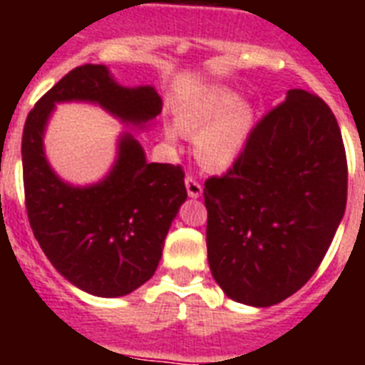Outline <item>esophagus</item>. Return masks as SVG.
I'll list each match as a JSON object with an SVG mask.
<instances>
[{"label": "esophagus", "mask_w": 365, "mask_h": 365, "mask_svg": "<svg viewBox=\"0 0 365 365\" xmlns=\"http://www.w3.org/2000/svg\"><path fill=\"white\" fill-rule=\"evenodd\" d=\"M185 189H187V195L191 199H199L200 195H202V185L191 176L185 178Z\"/></svg>", "instance_id": "esophagus-1"}]
</instances>
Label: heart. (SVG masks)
Wrapping results in <instances>:
<instances>
[{"label":"heart","instance_id":"b5f03b06","mask_svg":"<svg viewBox=\"0 0 365 365\" xmlns=\"http://www.w3.org/2000/svg\"><path fill=\"white\" fill-rule=\"evenodd\" d=\"M178 126L195 136V155L200 165L208 170H223L235 165L248 148L255 110L233 91L214 88L199 94L180 111ZM168 140L176 142V132L168 130Z\"/></svg>","mask_w":365,"mask_h":365}]
</instances>
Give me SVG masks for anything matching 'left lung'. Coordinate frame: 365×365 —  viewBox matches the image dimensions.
Returning a JSON list of instances; mask_svg holds the SVG:
<instances>
[{
  "mask_svg": "<svg viewBox=\"0 0 365 365\" xmlns=\"http://www.w3.org/2000/svg\"><path fill=\"white\" fill-rule=\"evenodd\" d=\"M208 265L229 299L277 305L314 274L346 206L337 119L292 88L254 128L233 168L205 183Z\"/></svg>",
  "mask_w": 365,
  "mask_h": 365,
  "instance_id": "obj_1",
  "label": "left lung"
}]
</instances>
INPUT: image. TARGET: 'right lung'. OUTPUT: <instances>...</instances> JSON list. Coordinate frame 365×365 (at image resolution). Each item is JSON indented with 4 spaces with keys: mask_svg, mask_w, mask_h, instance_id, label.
Masks as SVG:
<instances>
[{
    "mask_svg": "<svg viewBox=\"0 0 365 365\" xmlns=\"http://www.w3.org/2000/svg\"><path fill=\"white\" fill-rule=\"evenodd\" d=\"M100 106L130 130H145L163 110L151 85L123 87L102 64L64 76L30 111L22 134L26 210L53 267L96 297H121L153 277L180 206L183 170L148 163L142 143L125 130L110 172L88 185L64 182L45 155V130L56 104Z\"/></svg>",
    "mask_w": 365,
    "mask_h": 365,
    "instance_id": "1",
    "label": "right lung"
}]
</instances>
